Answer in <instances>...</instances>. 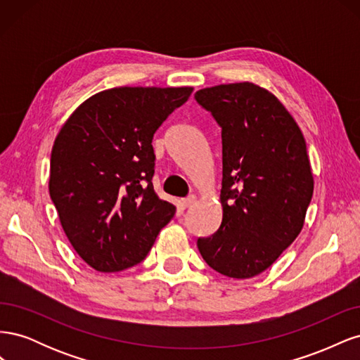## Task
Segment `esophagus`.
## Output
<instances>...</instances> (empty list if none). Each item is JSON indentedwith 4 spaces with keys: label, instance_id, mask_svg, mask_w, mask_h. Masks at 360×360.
Returning a JSON list of instances; mask_svg holds the SVG:
<instances>
[{
    "label": "esophagus",
    "instance_id": "obj_1",
    "mask_svg": "<svg viewBox=\"0 0 360 360\" xmlns=\"http://www.w3.org/2000/svg\"><path fill=\"white\" fill-rule=\"evenodd\" d=\"M193 202H195V197H193V195H191V197H188V198H183V200L180 201L183 209H188V207H191Z\"/></svg>",
    "mask_w": 360,
    "mask_h": 360
}]
</instances>
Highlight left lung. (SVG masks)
<instances>
[{"label": "left lung", "mask_w": 360, "mask_h": 360, "mask_svg": "<svg viewBox=\"0 0 360 360\" xmlns=\"http://www.w3.org/2000/svg\"><path fill=\"white\" fill-rule=\"evenodd\" d=\"M222 129V222L197 246L228 278L259 275L296 240L314 179L307 144L276 97L250 82L195 93Z\"/></svg>", "instance_id": "left-lung-1"}]
</instances>
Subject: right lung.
<instances>
[{"label":"right lung","mask_w":360,"mask_h":360,"mask_svg":"<svg viewBox=\"0 0 360 360\" xmlns=\"http://www.w3.org/2000/svg\"><path fill=\"white\" fill-rule=\"evenodd\" d=\"M191 93V86L105 90L86 99L56 138L51 200L73 249L97 271L141 263L176 213L153 189L151 143Z\"/></svg>","instance_id":"obj_1"}]
</instances>
